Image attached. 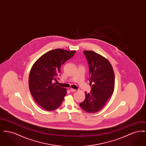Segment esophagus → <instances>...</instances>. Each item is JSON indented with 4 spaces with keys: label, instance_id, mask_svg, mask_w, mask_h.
Masks as SVG:
<instances>
[{
    "label": "esophagus",
    "instance_id": "obj_1",
    "mask_svg": "<svg viewBox=\"0 0 146 146\" xmlns=\"http://www.w3.org/2000/svg\"><path fill=\"white\" fill-rule=\"evenodd\" d=\"M70 90L71 92H75L76 90V89H72V88H71V89H70Z\"/></svg>",
    "mask_w": 146,
    "mask_h": 146
}]
</instances>
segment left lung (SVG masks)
Instances as JSON below:
<instances>
[{
	"label": "left lung",
	"mask_w": 146,
	"mask_h": 146,
	"mask_svg": "<svg viewBox=\"0 0 146 146\" xmlns=\"http://www.w3.org/2000/svg\"><path fill=\"white\" fill-rule=\"evenodd\" d=\"M89 65L90 93L85 92V98L79 106L85 111L93 113L100 111L111 97L115 85L114 70L110 61L92 51H84Z\"/></svg>",
	"instance_id": "1"
}]
</instances>
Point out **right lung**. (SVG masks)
Returning <instances> with one entry per match:
<instances>
[{"mask_svg": "<svg viewBox=\"0 0 146 146\" xmlns=\"http://www.w3.org/2000/svg\"><path fill=\"white\" fill-rule=\"evenodd\" d=\"M76 51L56 49L39 57L33 65L29 76V88L35 102L45 111L60 106L67 89L55 83L63 64L72 58Z\"/></svg>", "mask_w": 146, "mask_h": 146, "instance_id": "right-lung-1", "label": "right lung"}]
</instances>
